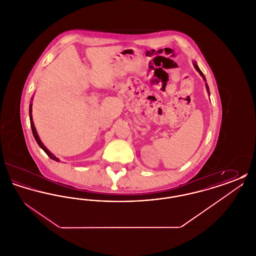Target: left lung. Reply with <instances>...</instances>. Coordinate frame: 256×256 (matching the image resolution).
Instances as JSON below:
<instances>
[{
    "label": "left lung",
    "instance_id": "1",
    "mask_svg": "<svg viewBox=\"0 0 256 256\" xmlns=\"http://www.w3.org/2000/svg\"><path fill=\"white\" fill-rule=\"evenodd\" d=\"M194 66H195L196 70V71H198V73H200V76H202V78H204V82H206V76H204V74H202V71H200V68H198V65H196V62H194ZM206 89H207V91H208V93H209V87H208V86H207V84H206Z\"/></svg>",
    "mask_w": 256,
    "mask_h": 256
}]
</instances>
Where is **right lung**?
I'll use <instances>...</instances> for the list:
<instances>
[{"label":"right lung","mask_w":256,"mask_h":256,"mask_svg":"<svg viewBox=\"0 0 256 256\" xmlns=\"http://www.w3.org/2000/svg\"><path fill=\"white\" fill-rule=\"evenodd\" d=\"M30 126H32V134H34V138H36V140L37 144H38L39 146L47 154V156H49L50 158L52 159V160H56V161L58 162L60 159L56 158L50 152L49 150L43 145V143L41 142V140H40V138H39V136H38V134H37L36 130V126H34V121H32V104H30Z\"/></svg>","instance_id":"right-lung-1"}]
</instances>
